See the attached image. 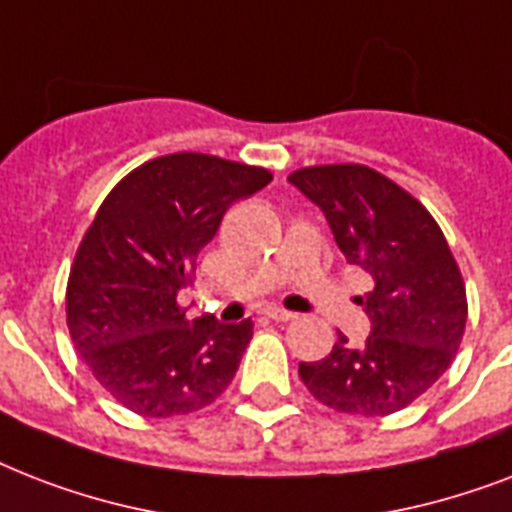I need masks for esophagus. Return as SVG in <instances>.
<instances>
[{
  "instance_id": "esophagus-1",
  "label": "esophagus",
  "mask_w": 512,
  "mask_h": 512,
  "mask_svg": "<svg viewBox=\"0 0 512 512\" xmlns=\"http://www.w3.org/2000/svg\"><path fill=\"white\" fill-rule=\"evenodd\" d=\"M265 316H268L271 321H292V319H295V313L284 311V308H268V311H265Z\"/></svg>"
}]
</instances>
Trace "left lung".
Listing matches in <instances>:
<instances>
[{
    "label": "left lung",
    "instance_id": "8db88e82",
    "mask_svg": "<svg viewBox=\"0 0 512 512\" xmlns=\"http://www.w3.org/2000/svg\"><path fill=\"white\" fill-rule=\"evenodd\" d=\"M324 212L340 252L372 279L358 297L372 321L361 348L337 332L332 353L300 364L329 409L382 417L420 398L457 356L468 297L452 249L428 209L364 164H321L289 175Z\"/></svg>",
    "mask_w": 512,
    "mask_h": 512
}]
</instances>
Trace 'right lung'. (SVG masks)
<instances>
[{
  "label": "right lung",
  "instance_id": "add662e5",
  "mask_svg": "<svg viewBox=\"0 0 512 512\" xmlns=\"http://www.w3.org/2000/svg\"><path fill=\"white\" fill-rule=\"evenodd\" d=\"M271 180L185 151L140 164L100 204L71 265L66 321L92 377L130 412H199L231 385L255 324L188 321L177 295L225 209Z\"/></svg>",
  "mask_w": 512,
  "mask_h": 512
}]
</instances>
